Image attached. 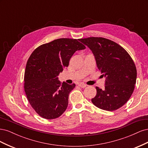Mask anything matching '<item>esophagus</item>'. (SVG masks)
Instances as JSON below:
<instances>
[{"instance_id": "1", "label": "esophagus", "mask_w": 148, "mask_h": 148, "mask_svg": "<svg viewBox=\"0 0 148 148\" xmlns=\"http://www.w3.org/2000/svg\"><path fill=\"white\" fill-rule=\"evenodd\" d=\"M79 86L80 87H82V88H85V87H86L87 85H86V84L83 83H80L79 84Z\"/></svg>"}]
</instances>
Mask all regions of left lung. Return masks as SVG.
<instances>
[{
	"mask_svg": "<svg viewBox=\"0 0 148 148\" xmlns=\"http://www.w3.org/2000/svg\"><path fill=\"white\" fill-rule=\"evenodd\" d=\"M79 41L91 49L98 69L106 77L104 89L96 87L93 104L108 111L120 108L129 100L136 84L137 71L132 57L122 46L108 39L90 37Z\"/></svg>",
	"mask_w": 148,
	"mask_h": 148,
	"instance_id": "1",
	"label": "left lung"
}]
</instances>
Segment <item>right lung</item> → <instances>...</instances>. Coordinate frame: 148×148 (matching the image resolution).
<instances>
[{
  "instance_id": "obj_1",
  "label": "right lung",
  "mask_w": 148,
  "mask_h": 148,
  "mask_svg": "<svg viewBox=\"0 0 148 148\" xmlns=\"http://www.w3.org/2000/svg\"><path fill=\"white\" fill-rule=\"evenodd\" d=\"M79 39L60 38L44 44L31 53L26 65L24 89L30 105L39 115L54 119L63 114L75 84H62L59 73L73 53L86 48Z\"/></svg>"
}]
</instances>
